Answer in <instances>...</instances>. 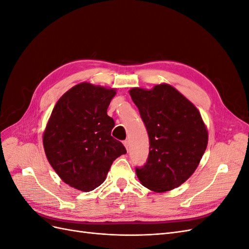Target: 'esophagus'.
<instances>
[{
	"instance_id": "34e87169",
	"label": "esophagus",
	"mask_w": 249,
	"mask_h": 249,
	"mask_svg": "<svg viewBox=\"0 0 249 249\" xmlns=\"http://www.w3.org/2000/svg\"><path fill=\"white\" fill-rule=\"evenodd\" d=\"M124 147L126 148V150H129V145H130L129 141H127V140H124Z\"/></svg>"
}]
</instances>
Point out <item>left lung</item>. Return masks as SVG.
I'll list each match as a JSON object with an SVG mask.
<instances>
[{"instance_id": "obj_1", "label": "left lung", "mask_w": 249, "mask_h": 249, "mask_svg": "<svg viewBox=\"0 0 249 249\" xmlns=\"http://www.w3.org/2000/svg\"><path fill=\"white\" fill-rule=\"evenodd\" d=\"M129 92L149 137L147 162L136 168L140 183L154 192L175 189L193 175L207 148L208 130L200 113L165 83Z\"/></svg>"}]
</instances>
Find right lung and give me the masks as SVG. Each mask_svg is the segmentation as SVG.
<instances>
[{"mask_svg": "<svg viewBox=\"0 0 249 249\" xmlns=\"http://www.w3.org/2000/svg\"><path fill=\"white\" fill-rule=\"evenodd\" d=\"M115 88L80 83L60 97L43 132L44 153L63 182L89 192L106 179L116 158L126 153L111 136L115 124L107 109Z\"/></svg>", "mask_w": 249, "mask_h": 249, "instance_id": "obj_1", "label": "right lung"}]
</instances>
